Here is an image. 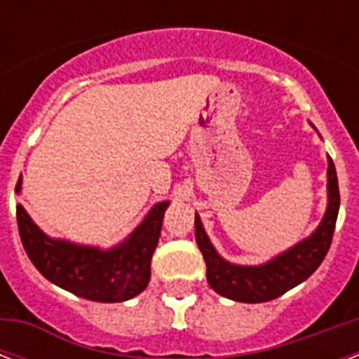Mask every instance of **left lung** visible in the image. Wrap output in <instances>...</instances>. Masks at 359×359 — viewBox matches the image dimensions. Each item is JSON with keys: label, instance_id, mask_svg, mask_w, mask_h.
<instances>
[{"label": "left lung", "instance_id": "left-lung-1", "mask_svg": "<svg viewBox=\"0 0 359 359\" xmlns=\"http://www.w3.org/2000/svg\"><path fill=\"white\" fill-rule=\"evenodd\" d=\"M339 214V184L332 158L328 156V207L323 222L311 236L302 240L281 255L259 266L233 264L218 255L196 214V240L207 262V281L218 294L235 302L261 304L285 294L311 276L328 253Z\"/></svg>", "mask_w": 359, "mask_h": 359}]
</instances>
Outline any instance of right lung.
I'll return each mask as SVG.
<instances>
[{
	"mask_svg": "<svg viewBox=\"0 0 359 359\" xmlns=\"http://www.w3.org/2000/svg\"><path fill=\"white\" fill-rule=\"evenodd\" d=\"M22 190V175L16 194ZM169 201L156 203L126 240L111 250L72 244L44 235L22 205L16 222L24 250L39 272L72 294L91 302H124L145 290L151 279V259L156 250Z\"/></svg>",
	"mask_w": 359,
	"mask_h": 359,
	"instance_id": "add662e5",
	"label": "right lung"
}]
</instances>
